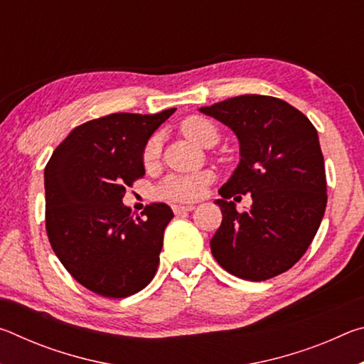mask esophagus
<instances>
[{"mask_svg":"<svg viewBox=\"0 0 364 364\" xmlns=\"http://www.w3.org/2000/svg\"><path fill=\"white\" fill-rule=\"evenodd\" d=\"M171 208H173V212L176 215H181V213H186V212L194 210V205H173Z\"/></svg>","mask_w":364,"mask_h":364,"instance_id":"obj_1","label":"esophagus"}]
</instances>
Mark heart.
Wrapping results in <instances>:
<instances>
[{"label":"heart","instance_id":"heart-1","mask_svg":"<svg viewBox=\"0 0 364 364\" xmlns=\"http://www.w3.org/2000/svg\"><path fill=\"white\" fill-rule=\"evenodd\" d=\"M181 132L184 136L199 146H205L210 141L218 139L217 127L210 120L205 119V117L199 115L184 119L181 123ZM160 147H162L160 136L159 134H154L146 143L143 151V160L146 167L156 164V160L160 156ZM208 181H210V175L204 173V171L193 175H170L160 183L157 193L160 197H164L167 200L191 202L199 199Z\"/></svg>","mask_w":364,"mask_h":364}]
</instances>
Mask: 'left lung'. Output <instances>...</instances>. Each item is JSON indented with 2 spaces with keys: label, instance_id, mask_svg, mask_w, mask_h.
<instances>
[{
  "label": "left lung",
  "instance_id": "left-lung-1",
  "mask_svg": "<svg viewBox=\"0 0 364 364\" xmlns=\"http://www.w3.org/2000/svg\"><path fill=\"white\" fill-rule=\"evenodd\" d=\"M199 110L231 128L241 154L218 191L221 199L215 200L223 213L210 241L215 260L237 278H274L305 254L326 210L316 128L300 110L273 96H236ZM236 193L251 194L250 211L235 210L229 199Z\"/></svg>",
  "mask_w": 364,
  "mask_h": 364
}]
</instances>
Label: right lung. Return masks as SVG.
Wrapping results in <instances>:
<instances>
[{"label":"right lung","instance_id":"1","mask_svg":"<svg viewBox=\"0 0 364 364\" xmlns=\"http://www.w3.org/2000/svg\"><path fill=\"white\" fill-rule=\"evenodd\" d=\"M175 110L86 122L73 128L45 167L51 247L80 284L102 297L136 294L157 271L173 212L156 202L133 218L122 199L125 188L146 173V143Z\"/></svg>","mask_w":364,"mask_h":364}]
</instances>
